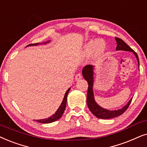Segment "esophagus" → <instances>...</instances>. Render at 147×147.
<instances>
[{
	"label": "esophagus",
	"instance_id": "esophagus-1",
	"mask_svg": "<svg viewBox=\"0 0 147 147\" xmlns=\"http://www.w3.org/2000/svg\"><path fill=\"white\" fill-rule=\"evenodd\" d=\"M81 78H82V75H81V73H78L75 76V80H76V81H79V80L81 79Z\"/></svg>",
	"mask_w": 147,
	"mask_h": 147
}]
</instances>
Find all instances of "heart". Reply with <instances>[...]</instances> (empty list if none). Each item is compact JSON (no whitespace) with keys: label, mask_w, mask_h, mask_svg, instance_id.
<instances>
[{"label":"heart","mask_w":147,"mask_h":147,"mask_svg":"<svg viewBox=\"0 0 147 147\" xmlns=\"http://www.w3.org/2000/svg\"><path fill=\"white\" fill-rule=\"evenodd\" d=\"M106 49V44L102 40H91L84 46L83 54L84 56H89L95 52L96 55H101Z\"/></svg>","instance_id":"b5f03b06"}]
</instances>
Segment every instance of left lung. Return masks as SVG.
I'll return each mask as SVG.
<instances>
[{"instance_id":"8db88e82","label":"left lung","mask_w":147,"mask_h":147,"mask_svg":"<svg viewBox=\"0 0 147 147\" xmlns=\"http://www.w3.org/2000/svg\"><path fill=\"white\" fill-rule=\"evenodd\" d=\"M115 39H116L117 43L116 50H124L128 51V52H132L136 56L138 61V66H139V59H138L137 54L120 38H116ZM82 74H83V78L87 81L88 85H89L87 97L88 107H89L90 111H91V113H93L94 116L101 119H111L120 116L128 109L132 98L130 99V100L128 101L126 105H124L121 109H117V110H109V109H104L102 107L99 106L95 100L93 90L94 83V66L93 65L85 66L83 68V70H82Z\"/></svg>"}]
</instances>
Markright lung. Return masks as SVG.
Returning a JSON list of instances; mask_svg holds the SVG:
<instances>
[{
  "label": "right lung",
  "mask_w": 147,
  "mask_h": 147,
  "mask_svg": "<svg viewBox=\"0 0 147 147\" xmlns=\"http://www.w3.org/2000/svg\"><path fill=\"white\" fill-rule=\"evenodd\" d=\"M50 42V41L49 40V41H48V42H44V43H43V44H48V43H49ZM40 44H42V43H37V44H29L27 46H38V45H40ZM70 87L67 90V91H66L65 95H64V96L63 100H62L61 104H60V107H58V109H57V111H56V112L54 113L52 116L49 117L48 118L42 119V120H36V121H37V122H38L42 123V124H48V123H52V122H55V121L58 120V119H60V118H61L62 116V114H63L64 110H65L66 105V101H67V95H68V92H69V91H70Z\"/></svg>",
  "instance_id": "obj_1"
}]
</instances>
